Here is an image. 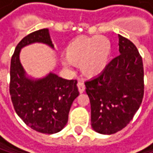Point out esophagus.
Here are the masks:
<instances>
[{"label":"esophagus","mask_w":153,"mask_h":153,"mask_svg":"<svg viewBox=\"0 0 153 153\" xmlns=\"http://www.w3.org/2000/svg\"><path fill=\"white\" fill-rule=\"evenodd\" d=\"M77 86H78V90H79V92H80L81 94L84 92V90H85V85H84V83H83V82H78V84H77Z\"/></svg>","instance_id":"34e87169"}]
</instances>
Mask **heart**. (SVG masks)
Instances as JSON below:
<instances>
[{
  "mask_svg": "<svg viewBox=\"0 0 153 153\" xmlns=\"http://www.w3.org/2000/svg\"><path fill=\"white\" fill-rule=\"evenodd\" d=\"M111 54L110 40L106 36L97 35L75 38L64 49L65 59L79 66L81 72L86 77H95L101 74L108 65Z\"/></svg>",
  "mask_w": 153,
  "mask_h": 153,
  "instance_id": "obj_1",
  "label": "heart"
}]
</instances>
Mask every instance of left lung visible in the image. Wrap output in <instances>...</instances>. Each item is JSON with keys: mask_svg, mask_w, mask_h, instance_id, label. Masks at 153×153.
Wrapping results in <instances>:
<instances>
[{"mask_svg": "<svg viewBox=\"0 0 153 153\" xmlns=\"http://www.w3.org/2000/svg\"><path fill=\"white\" fill-rule=\"evenodd\" d=\"M119 54L95 78L85 82L94 131L111 135L124 128L140 108L144 94L142 59L130 40L118 35Z\"/></svg>", "mask_w": 153, "mask_h": 153, "instance_id": "obj_1", "label": "left lung"}]
</instances>
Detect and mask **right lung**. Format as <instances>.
Instances as JSON below:
<instances>
[{
	"label": "right lung",
	"instance_id": "add662e5",
	"mask_svg": "<svg viewBox=\"0 0 153 153\" xmlns=\"http://www.w3.org/2000/svg\"><path fill=\"white\" fill-rule=\"evenodd\" d=\"M33 43L54 48L48 28L35 31L20 41L11 59V99L16 114L29 128L54 134L67 124L72 102L79 95L77 81L62 79L53 72L40 79L28 77L19 56L23 48Z\"/></svg>",
	"mask_w": 153,
	"mask_h": 153
}]
</instances>
